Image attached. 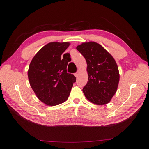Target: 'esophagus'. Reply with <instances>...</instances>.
Wrapping results in <instances>:
<instances>
[{
    "label": "esophagus",
    "instance_id": "obj_1",
    "mask_svg": "<svg viewBox=\"0 0 149 149\" xmlns=\"http://www.w3.org/2000/svg\"><path fill=\"white\" fill-rule=\"evenodd\" d=\"M79 74H80V71H78L77 72H76L75 73V76H76V77H78V76H79Z\"/></svg>",
    "mask_w": 149,
    "mask_h": 149
}]
</instances>
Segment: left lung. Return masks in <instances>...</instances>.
Segmentation results:
<instances>
[{"label": "left lung", "instance_id": "obj_1", "mask_svg": "<svg viewBox=\"0 0 149 149\" xmlns=\"http://www.w3.org/2000/svg\"><path fill=\"white\" fill-rule=\"evenodd\" d=\"M77 49L87 64V84L83 88L85 96L92 103L104 105L110 102L116 93L119 71L115 59L100 44L84 42Z\"/></svg>", "mask_w": 149, "mask_h": 149}]
</instances>
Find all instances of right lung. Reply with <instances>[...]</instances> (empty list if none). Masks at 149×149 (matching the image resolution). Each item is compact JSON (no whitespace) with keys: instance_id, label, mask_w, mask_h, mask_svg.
Wrapping results in <instances>:
<instances>
[{"instance_id":"right-lung-1","label":"right lung","mask_w":149,"mask_h":149,"mask_svg":"<svg viewBox=\"0 0 149 149\" xmlns=\"http://www.w3.org/2000/svg\"><path fill=\"white\" fill-rule=\"evenodd\" d=\"M68 42H52L41 48L29 65L28 78L35 94L48 106L60 104L68 100L76 81L74 74L67 72L69 54L61 55Z\"/></svg>"}]
</instances>
